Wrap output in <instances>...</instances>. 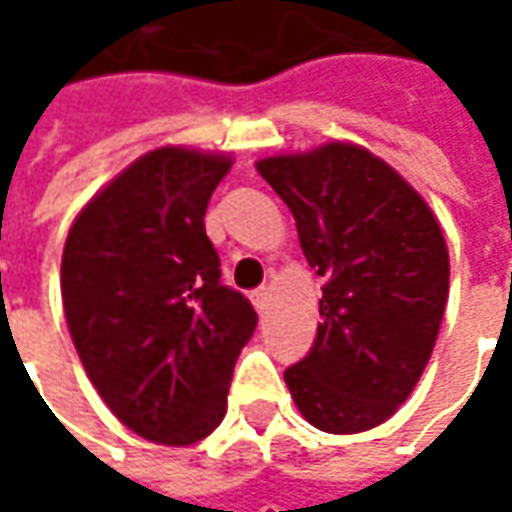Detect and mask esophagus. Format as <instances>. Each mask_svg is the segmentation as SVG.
Returning a JSON list of instances; mask_svg holds the SVG:
<instances>
[{"instance_id":"obj_1","label":"esophagus","mask_w":512,"mask_h":512,"mask_svg":"<svg viewBox=\"0 0 512 512\" xmlns=\"http://www.w3.org/2000/svg\"><path fill=\"white\" fill-rule=\"evenodd\" d=\"M253 307L259 310V313H265L267 302H270V287H259V290H253Z\"/></svg>"}]
</instances>
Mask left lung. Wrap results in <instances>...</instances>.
<instances>
[{
	"instance_id": "left-lung-1",
	"label": "left lung",
	"mask_w": 512,
	"mask_h": 512,
	"mask_svg": "<svg viewBox=\"0 0 512 512\" xmlns=\"http://www.w3.org/2000/svg\"><path fill=\"white\" fill-rule=\"evenodd\" d=\"M290 207L307 265L325 279L316 342L285 370L325 433L387 422L413 393L442 327L450 256L422 196L370 150L327 142L256 162Z\"/></svg>"
}]
</instances>
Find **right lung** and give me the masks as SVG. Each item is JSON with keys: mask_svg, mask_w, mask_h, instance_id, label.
Returning <instances> with one entry per match:
<instances>
[{"mask_svg": "<svg viewBox=\"0 0 512 512\" xmlns=\"http://www.w3.org/2000/svg\"><path fill=\"white\" fill-rule=\"evenodd\" d=\"M233 159L156 148L70 225L62 305L85 373L148 442H202L225 419L233 364L256 310L222 285L205 210Z\"/></svg>", "mask_w": 512, "mask_h": 512, "instance_id": "1", "label": "right lung"}]
</instances>
